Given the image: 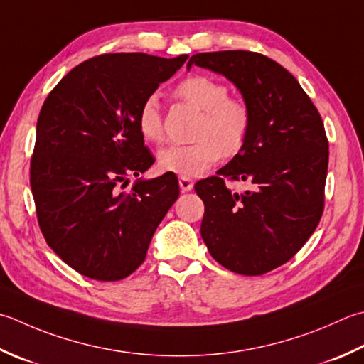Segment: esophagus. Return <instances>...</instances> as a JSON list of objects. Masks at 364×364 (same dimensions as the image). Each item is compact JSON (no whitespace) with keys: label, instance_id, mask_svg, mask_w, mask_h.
Returning a JSON list of instances; mask_svg holds the SVG:
<instances>
[{"label":"esophagus","instance_id":"esophagus-1","mask_svg":"<svg viewBox=\"0 0 364 364\" xmlns=\"http://www.w3.org/2000/svg\"><path fill=\"white\" fill-rule=\"evenodd\" d=\"M178 183H180V188L183 192L192 191V188H194V181H192V178H189V176H180Z\"/></svg>","mask_w":364,"mask_h":364}]
</instances>
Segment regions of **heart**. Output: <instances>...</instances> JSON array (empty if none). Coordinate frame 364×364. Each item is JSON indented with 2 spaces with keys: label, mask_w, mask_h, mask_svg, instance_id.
I'll use <instances>...</instances> for the list:
<instances>
[{
  "label": "heart",
  "mask_w": 364,
  "mask_h": 364,
  "mask_svg": "<svg viewBox=\"0 0 364 364\" xmlns=\"http://www.w3.org/2000/svg\"><path fill=\"white\" fill-rule=\"evenodd\" d=\"M227 85L216 77L191 75L176 85L175 96L202 110L196 137L189 145H170L158 154L162 172L197 176L225 156L240 153L252 127V110L243 97L229 95ZM137 127L146 141L164 140V126L156 96H148L137 113Z\"/></svg>",
  "instance_id": "b5f03b06"
}]
</instances>
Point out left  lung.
I'll return each mask as SVG.
<instances>
[{"label": "left lung", "mask_w": 364, "mask_h": 364, "mask_svg": "<svg viewBox=\"0 0 364 364\" xmlns=\"http://www.w3.org/2000/svg\"><path fill=\"white\" fill-rule=\"evenodd\" d=\"M223 74L251 105L252 127L240 153L196 183L200 233L211 257L233 273L265 274L304 246L325 208L328 139L316 105L279 63L247 50L192 55L188 63ZM246 181L233 193L226 181Z\"/></svg>", "instance_id": "obj_1"}]
</instances>
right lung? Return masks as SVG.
I'll return each instance as SVG.
<instances>
[{"instance_id": "right-lung-1", "label": "right lung", "mask_w": 364, "mask_h": 364, "mask_svg": "<svg viewBox=\"0 0 364 364\" xmlns=\"http://www.w3.org/2000/svg\"><path fill=\"white\" fill-rule=\"evenodd\" d=\"M188 58L92 56L42 104L30 166L36 216L47 245L77 273L96 281L132 274L180 196L173 173L124 188L154 162L137 127L140 105Z\"/></svg>"}]
</instances>
